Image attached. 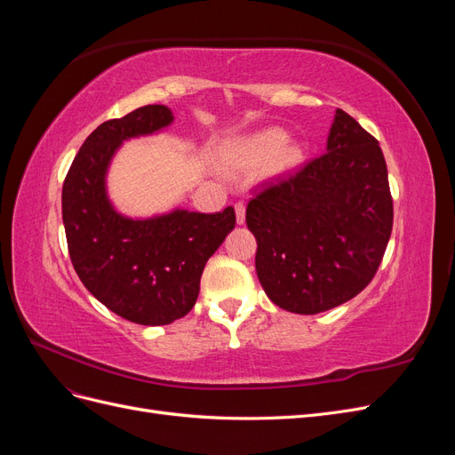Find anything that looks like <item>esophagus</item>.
<instances>
[{
  "label": "esophagus",
  "mask_w": 455,
  "mask_h": 455,
  "mask_svg": "<svg viewBox=\"0 0 455 455\" xmlns=\"http://www.w3.org/2000/svg\"><path fill=\"white\" fill-rule=\"evenodd\" d=\"M235 214H237V224H244V203H235Z\"/></svg>",
  "instance_id": "esophagus-1"
}]
</instances>
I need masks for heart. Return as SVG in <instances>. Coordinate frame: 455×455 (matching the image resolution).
Here are the masks:
<instances>
[{"mask_svg":"<svg viewBox=\"0 0 455 455\" xmlns=\"http://www.w3.org/2000/svg\"><path fill=\"white\" fill-rule=\"evenodd\" d=\"M288 136L281 129H267L244 139L233 140L220 151V163L226 171L249 172L269 164L271 171H288L301 161L298 148L287 146Z\"/></svg>","mask_w":455,"mask_h":455,"instance_id":"1","label":"heart"}]
</instances>
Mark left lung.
Wrapping results in <instances>:
<instances>
[{
  "mask_svg": "<svg viewBox=\"0 0 455 455\" xmlns=\"http://www.w3.org/2000/svg\"><path fill=\"white\" fill-rule=\"evenodd\" d=\"M256 273L275 306L315 315L363 292L393 229L387 164L374 136L336 109L326 151L246 206Z\"/></svg>",
  "mask_w": 455,
  "mask_h": 455,
  "instance_id": "obj_1",
  "label": "left lung"
}]
</instances>
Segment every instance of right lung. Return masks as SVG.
<instances>
[{
    "mask_svg": "<svg viewBox=\"0 0 455 455\" xmlns=\"http://www.w3.org/2000/svg\"><path fill=\"white\" fill-rule=\"evenodd\" d=\"M172 121L167 106L149 104L102 123L62 186V222L77 277L109 311L144 326L171 324L191 311L206 259L235 228L233 206L216 214L174 209L129 218L109 201L106 174L121 144Z\"/></svg>",
    "mask_w": 455,
    "mask_h": 455,
    "instance_id": "1",
    "label": "right lung"
}]
</instances>
